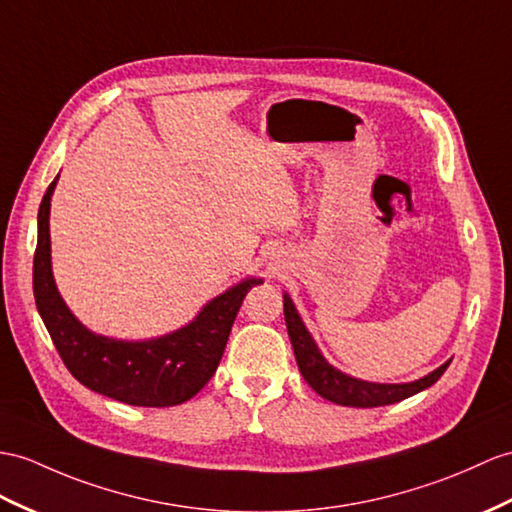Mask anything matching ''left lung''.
I'll return each instance as SVG.
<instances>
[{
    "mask_svg": "<svg viewBox=\"0 0 512 512\" xmlns=\"http://www.w3.org/2000/svg\"><path fill=\"white\" fill-rule=\"evenodd\" d=\"M284 321H286V330H289V339L293 343L297 367L302 371L304 380L313 386V391H317L321 397H326V400L339 406L373 408V406L402 402L406 397L428 389V386H432L436 380H439L445 373V369L450 367V360H447L445 365L428 373L426 378L408 382V384L363 382V380L345 376V373L326 363V358H323L321 352L317 350L313 336L308 334L302 319H299L289 295H284Z\"/></svg>",
    "mask_w": 512,
    "mask_h": 512,
    "instance_id": "1",
    "label": "left lung"
}]
</instances>
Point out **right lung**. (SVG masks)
Listing matches in <instances>:
<instances>
[{
	"mask_svg": "<svg viewBox=\"0 0 512 512\" xmlns=\"http://www.w3.org/2000/svg\"><path fill=\"white\" fill-rule=\"evenodd\" d=\"M56 180L47 186L39 208L34 299L62 363L86 389L123 404L162 408L191 400L217 371L247 291L263 280L249 278L232 286L206 304L189 326L160 339L130 343L93 334L71 315L52 276L49 202Z\"/></svg>",
	"mask_w": 512,
	"mask_h": 512,
	"instance_id": "obj_1",
	"label": "right lung"
}]
</instances>
